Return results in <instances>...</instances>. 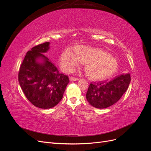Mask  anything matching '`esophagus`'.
<instances>
[{
  "label": "esophagus",
  "instance_id": "34e87169",
  "mask_svg": "<svg viewBox=\"0 0 151 151\" xmlns=\"http://www.w3.org/2000/svg\"><path fill=\"white\" fill-rule=\"evenodd\" d=\"M78 80H79V79L76 78V77H70V81H78Z\"/></svg>",
  "mask_w": 151,
  "mask_h": 151
}]
</instances>
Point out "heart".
<instances>
[{
  "label": "heart",
  "mask_w": 151,
  "mask_h": 151,
  "mask_svg": "<svg viewBox=\"0 0 151 151\" xmlns=\"http://www.w3.org/2000/svg\"><path fill=\"white\" fill-rule=\"evenodd\" d=\"M74 52L67 48L61 54L60 65L65 72L74 71L83 63L87 76L91 80L101 81L110 77L118 69L116 59L104 50L79 45L74 48Z\"/></svg>",
  "instance_id": "1"
}]
</instances>
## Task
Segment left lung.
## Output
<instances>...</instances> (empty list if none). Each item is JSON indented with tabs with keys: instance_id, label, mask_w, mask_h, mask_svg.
<instances>
[{
	"instance_id": "obj_1",
	"label": "left lung",
	"mask_w": 151,
	"mask_h": 151,
	"mask_svg": "<svg viewBox=\"0 0 151 151\" xmlns=\"http://www.w3.org/2000/svg\"><path fill=\"white\" fill-rule=\"evenodd\" d=\"M130 74H122L109 82L91 83L86 93L89 103L96 108L103 109L115 104L129 88Z\"/></svg>"
}]
</instances>
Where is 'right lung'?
<instances>
[{
    "label": "right lung",
    "mask_w": 151,
    "mask_h": 151,
    "mask_svg": "<svg viewBox=\"0 0 151 151\" xmlns=\"http://www.w3.org/2000/svg\"><path fill=\"white\" fill-rule=\"evenodd\" d=\"M50 42L37 45L26 54L18 75L26 97L36 107L49 109L61 101L69 79L43 53Z\"/></svg>",
    "instance_id": "1"
}]
</instances>
